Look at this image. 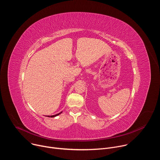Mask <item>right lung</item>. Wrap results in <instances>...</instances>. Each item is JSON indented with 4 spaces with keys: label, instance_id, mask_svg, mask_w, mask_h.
<instances>
[{
    "label": "right lung",
    "instance_id": "add662e5",
    "mask_svg": "<svg viewBox=\"0 0 160 160\" xmlns=\"http://www.w3.org/2000/svg\"><path fill=\"white\" fill-rule=\"evenodd\" d=\"M62 112H59V113H58V114H56V115H52V116H48V117H51V118H53V117H56V116H58V115H59V114H61Z\"/></svg>",
    "mask_w": 160,
    "mask_h": 160
}]
</instances>
